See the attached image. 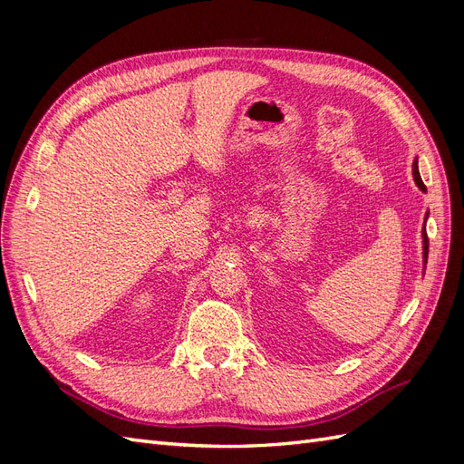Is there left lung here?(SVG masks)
Segmentation results:
<instances>
[{"instance_id": "8db88e82", "label": "left lung", "mask_w": 464, "mask_h": 464, "mask_svg": "<svg viewBox=\"0 0 464 464\" xmlns=\"http://www.w3.org/2000/svg\"><path fill=\"white\" fill-rule=\"evenodd\" d=\"M412 176H414V181H416V186L422 189V191H426V186H424V181H422V178H420V172H418V162L414 160V164H412ZM426 218H428V213H426ZM422 237H424V263H428V247H430V244H428V234H426V227H424V230H422Z\"/></svg>"}]
</instances>
